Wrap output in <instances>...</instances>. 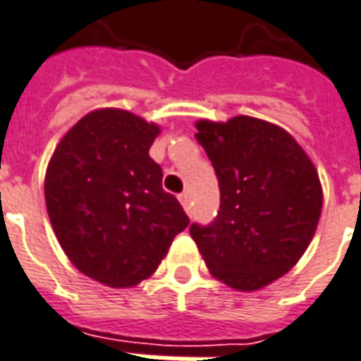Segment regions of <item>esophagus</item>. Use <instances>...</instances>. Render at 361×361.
Returning <instances> with one entry per match:
<instances>
[{
	"label": "esophagus",
	"mask_w": 361,
	"mask_h": 361,
	"mask_svg": "<svg viewBox=\"0 0 361 361\" xmlns=\"http://www.w3.org/2000/svg\"><path fill=\"white\" fill-rule=\"evenodd\" d=\"M178 202L183 204V208H185L186 212H190V194L183 192L180 196H178Z\"/></svg>",
	"instance_id": "1"
}]
</instances>
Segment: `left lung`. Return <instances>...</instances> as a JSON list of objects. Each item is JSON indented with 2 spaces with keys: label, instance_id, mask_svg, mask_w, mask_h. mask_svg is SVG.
I'll return each instance as SVG.
<instances>
[{
  "label": "left lung",
  "instance_id": "obj_1",
  "mask_svg": "<svg viewBox=\"0 0 361 361\" xmlns=\"http://www.w3.org/2000/svg\"><path fill=\"white\" fill-rule=\"evenodd\" d=\"M219 180V212L190 226L209 274L237 291L282 278L307 250L323 208L313 161L283 128L252 116L198 120Z\"/></svg>",
  "mask_w": 361,
  "mask_h": 361
}]
</instances>
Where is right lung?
<instances>
[{
    "label": "right lung",
    "instance_id": "right-lung-1",
    "mask_svg": "<svg viewBox=\"0 0 361 361\" xmlns=\"http://www.w3.org/2000/svg\"><path fill=\"white\" fill-rule=\"evenodd\" d=\"M161 126L122 109H97L56 145L44 178L48 217L71 264L111 288L157 270L188 226L149 157Z\"/></svg>",
    "mask_w": 361,
    "mask_h": 361
}]
</instances>
